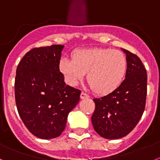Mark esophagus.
Returning <instances> with one entry per match:
<instances>
[{
	"label": "esophagus",
	"mask_w": 160,
	"mask_h": 160,
	"mask_svg": "<svg viewBox=\"0 0 160 160\" xmlns=\"http://www.w3.org/2000/svg\"><path fill=\"white\" fill-rule=\"evenodd\" d=\"M88 95L86 94L85 92H82L81 93H80V99H86V98H88Z\"/></svg>",
	"instance_id": "1"
}]
</instances>
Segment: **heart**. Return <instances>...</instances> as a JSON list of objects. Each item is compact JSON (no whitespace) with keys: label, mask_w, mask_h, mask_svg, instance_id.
I'll list each match as a JSON object with an SVG mask.
<instances>
[{"label":"heart","mask_w":160,"mask_h":160,"mask_svg":"<svg viewBox=\"0 0 160 160\" xmlns=\"http://www.w3.org/2000/svg\"><path fill=\"white\" fill-rule=\"evenodd\" d=\"M72 59L63 57L59 64L66 82L76 85L88 72V81L98 94L112 92L121 84L126 75V57L119 50L81 48L72 53Z\"/></svg>","instance_id":"heart-1"}]
</instances>
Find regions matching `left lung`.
I'll return each mask as SVG.
<instances>
[{
    "instance_id": "8db88e82",
    "label": "left lung",
    "mask_w": 160,
    "mask_h": 160,
    "mask_svg": "<svg viewBox=\"0 0 160 160\" xmlns=\"http://www.w3.org/2000/svg\"><path fill=\"white\" fill-rule=\"evenodd\" d=\"M128 68L125 79L112 92L93 99L96 108L92 116L95 131L108 139L122 138L136 126L144 112L148 75L140 59L122 48Z\"/></svg>"
}]
</instances>
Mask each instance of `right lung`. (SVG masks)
Segmentation results:
<instances>
[{
  "mask_svg": "<svg viewBox=\"0 0 160 160\" xmlns=\"http://www.w3.org/2000/svg\"><path fill=\"white\" fill-rule=\"evenodd\" d=\"M64 45L34 48L17 66L15 100L20 117L33 136L57 138L64 130L68 115L80 100L81 91L66 85L60 72Z\"/></svg>",
  "mask_w": 160,
  "mask_h": 160,
  "instance_id": "obj_1",
  "label": "right lung"
}]
</instances>
